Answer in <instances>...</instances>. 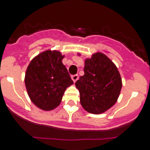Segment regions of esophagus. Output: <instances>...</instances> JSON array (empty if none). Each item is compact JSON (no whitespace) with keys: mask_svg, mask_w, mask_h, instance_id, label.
Returning a JSON list of instances; mask_svg holds the SVG:
<instances>
[{"mask_svg":"<svg viewBox=\"0 0 150 150\" xmlns=\"http://www.w3.org/2000/svg\"><path fill=\"white\" fill-rule=\"evenodd\" d=\"M71 79L74 82H75L78 79H79V75H71Z\"/></svg>","mask_w":150,"mask_h":150,"instance_id":"34e87169","label":"esophagus"}]
</instances>
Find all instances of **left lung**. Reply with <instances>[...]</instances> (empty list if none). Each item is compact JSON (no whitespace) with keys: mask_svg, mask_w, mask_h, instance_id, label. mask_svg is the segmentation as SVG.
Returning <instances> with one entry per match:
<instances>
[{"mask_svg":"<svg viewBox=\"0 0 150 150\" xmlns=\"http://www.w3.org/2000/svg\"><path fill=\"white\" fill-rule=\"evenodd\" d=\"M84 75L75 82L80 103L86 111L101 114L118 100L122 87L120 73L115 65L102 53L85 59Z\"/></svg>","mask_w":150,"mask_h":150,"instance_id":"1","label":"left lung"}]
</instances>
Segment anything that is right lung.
<instances>
[{
  "mask_svg": "<svg viewBox=\"0 0 150 150\" xmlns=\"http://www.w3.org/2000/svg\"><path fill=\"white\" fill-rule=\"evenodd\" d=\"M59 51L46 50L35 57L27 68L25 84L36 106L52 110L59 106L68 87L73 84Z\"/></svg>",
  "mask_w": 150,
  "mask_h": 150,
  "instance_id": "obj_1",
  "label": "right lung"
}]
</instances>
